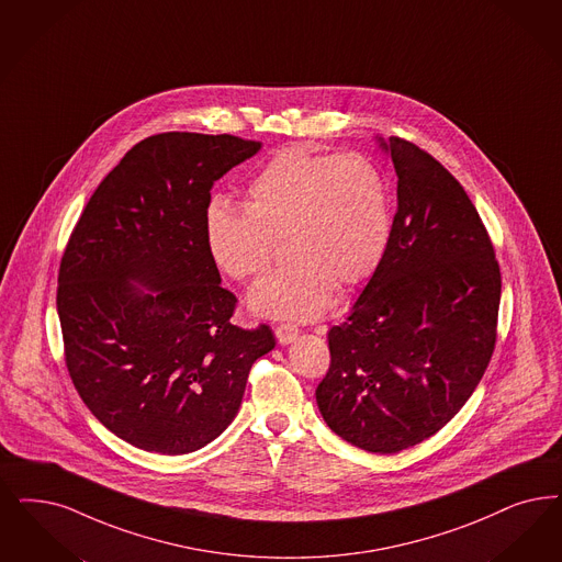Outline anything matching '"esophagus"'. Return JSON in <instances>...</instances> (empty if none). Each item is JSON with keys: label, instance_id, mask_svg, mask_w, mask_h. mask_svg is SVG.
<instances>
[{"label": "esophagus", "instance_id": "34e87169", "mask_svg": "<svg viewBox=\"0 0 562 562\" xmlns=\"http://www.w3.org/2000/svg\"><path fill=\"white\" fill-rule=\"evenodd\" d=\"M297 327L295 325H290V323H281V325H277L274 327V335H277V341L281 344V346H290L291 341H295V337H297Z\"/></svg>", "mask_w": 562, "mask_h": 562}]
</instances>
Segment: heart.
Returning <instances> with one entry per match:
<instances>
[{
	"label": "heart",
	"mask_w": 562,
	"mask_h": 562,
	"mask_svg": "<svg viewBox=\"0 0 562 562\" xmlns=\"http://www.w3.org/2000/svg\"><path fill=\"white\" fill-rule=\"evenodd\" d=\"M392 233L390 189L371 158L346 151H277L246 189L244 210L210 206L206 246L221 271H267L283 241L290 265L258 281L250 308L283 321H314L381 265Z\"/></svg>",
	"instance_id": "heart-1"
}]
</instances>
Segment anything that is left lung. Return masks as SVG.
<instances>
[{
    "label": "left lung",
    "instance_id": "1",
    "mask_svg": "<svg viewBox=\"0 0 562 562\" xmlns=\"http://www.w3.org/2000/svg\"><path fill=\"white\" fill-rule=\"evenodd\" d=\"M397 175L381 265L329 331L331 367L316 387L333 434L395 454L450 423L496 346L498 260L457 179L411 142L376 137Z\"/></svg>",
    "mask_w": 562,
    "mask_h": 562
}]
</instances>
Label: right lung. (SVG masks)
<instances>
[{
    "mask_svg": "<svg viewBox=\"0 0 562 562\" xmlns=\"http://www.w3.org/2000/svg\"><path fill=\"white\" fill-rule=\"evenodd\" d=\"M233 135L160 133L93 191L64 250L58 316L70 379L126 443L189 454L231 425L267 325L231 323L237 297L206 246L210 189L258 154Z\"/></svg>",
    "mask_w": 562,
    "mask_h": 562,
    "instance_id": "add662e5",
    "label": "right lung"
}]
</instances>
